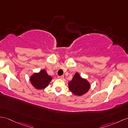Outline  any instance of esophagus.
<instances>
[{"instance_id":"1","label":"esophagus","mask_w":128,"mask_h":128,"mask_svg":"<svg viewBox=\"0 0 128 128\" xmlns=\"http://www.w3.org/2000/svg\"><path fill=\"white\" fill-rule=\"evenodd\" d=\"M58 79H63L64 76H58Z\"/></svg>"}]
</instances>
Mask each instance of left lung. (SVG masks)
I'll return each mask as SVG.
<instances>
[{
    "label": "left lung",
    "mask_w": 128,
    "mask_h": 128,
    "mask_svg": "<svg viewBox=\"0 0 128 128\" xmlns=\"http://www.w3.org/2000/svg\"><path fill=\"white\" fill-rule=\"evenodd\" d=\"M69 90L74 95L81 96L88 91L90 84L88 80L82 78L78 73L74 75L72 80L68 82Z\"/></svg>",
    "instance_id": "left-lung-1"
}]
</instances>
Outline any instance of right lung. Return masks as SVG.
<instances>
[{
	"mask_svg": "<svg viewBox=\"0 0 128 128\" xmlns=\"http://www.w3.org/2000/svg\"><path fill=\"white\" fill-rule=\"evenodd\" d=\"M52 80V77L49 76L44 70H41L39 73H34L30 79L32 86L37 90L46 88Z\"/></svg>",
	"mask_w": 128,
	"mask_h": 128,
	"instance_id": "obj_1",
	"label": "right lung"
}]
</instances>
